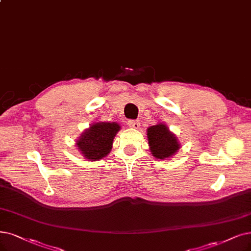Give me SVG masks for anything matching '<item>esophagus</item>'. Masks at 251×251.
Segmentation results:
<instances>
[{
    "label": "esophagus",
    "mask_w": 251,
    "mask_h": 251,
    "mask_svg": "<svg viewBox=\"0 0 251 251\" xmlns=\"http://www.w3.org/2000/svg\"><path fill=\"white\" fill-rule=\"evenodd\" d=\"M127 125L129 127H133V128H139L140 127V122L138 120H128Z\"/></svg>",
    "instance_id": "1"
}]
</instances>
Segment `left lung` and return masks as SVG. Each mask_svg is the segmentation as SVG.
<instances>
[{
	"instance_id": "1",
	"label": "left lung",
	"mask_w": 251,
	"mask_h": 251,
	"mask_svg": "<svg viewBox=\"0 0 251 251\" xmlns=\"http://www.w3.org/2000/svg\"><path fill=\"white\" fill-rule=\"evenodd\" d=\"M147 138L151 153L156 158H168L180 148L176 137L163 124L148 127Z\"/></svg>"
}]
</instances>
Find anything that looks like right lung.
<instances>
[{"label": "right lung", "instance_id": "1", "mask_svg": "<svg viewBox=\"0 0 251 251\" xmlns=\"http://www.w3.org/2000/svg\"><path fill=\"white\" fill-rule=\"evenodd\" d=\"M120 126L116 123H98L77 140V146L85 158L98 160L105 157L112 148L113 139Z\"/></svg>", "mask_w": 251, "mask_h": 251}]
</instances>
